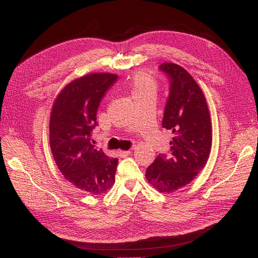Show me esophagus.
Masks as SVG:
<instances>
[{"label":"esophagus","instance_id":"obj_1","mask_svg":"<svg viewBox=\"0 0 258 258\" xmlns=\"http://www.w3.org/2000/svg\"><path fill=\"white\" fill-rule=\"evenodd\" d=\"M131 154L130 151H118V155L121 156V157H127V156H129Z\"/></svg>","mask_w":258,"mask_h":258}]
</instances>
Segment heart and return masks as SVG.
Returning a JSON list of instances; mask_svg holds the SVG:
<instances>
[{"mask_svg":"<svg viewBox=\"0 0 258 258\" xmlns=\"http://www.w3.org/2000/svg\"><path fill=\"white\" fill-rule=\"evenodd\" d=\"M128 87L135 100L147 98L155 100L158 90V82L147 72L138 71L131 77Z\"/></svg>","mask_w":258,"mask_h":258,"instance_id":"1","label":"heart"}]
</instances>
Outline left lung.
Listing matches in <instances>:
<instances>
[{"instance_id": "1", "label": "left lung", "mask_w": 258, "mask_h": 258, "mask_svg": "<svg viewBox=\"0 0 258 258\" xmlns=\"http://www.w3.org/2000/svg\"><path fill=\"white\" fill-rule=\"evenodd\" d=\"M170 79V93L162 127L171 130L170 155L159 154L146 169V179L160 192H172L189 184L207 165L212 146V124L204 92L178 64L160 67Z\"/></svg>"}]
</instances>
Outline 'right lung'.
Returning a JSON list of instances; mask_svg holds the SVG:
<instances>
[{"instance_id":"1","label":"right lung","mask_w":258,"mask_h":258,"mask_svg":"<svg viewBox=\"0 0 258 258\" xmlns=\"http://www.w3.org/2000/svg\"><path fill=\"white\" fill-rule=\"evenodd\" d=\"M116 80L112 73L75 79L59 92L50 112L49 145L54 162L70 183L91 195L103 194L115 183L118 159L97 150L90 136L100 101Z\"/></svg>"}]
</instances>
